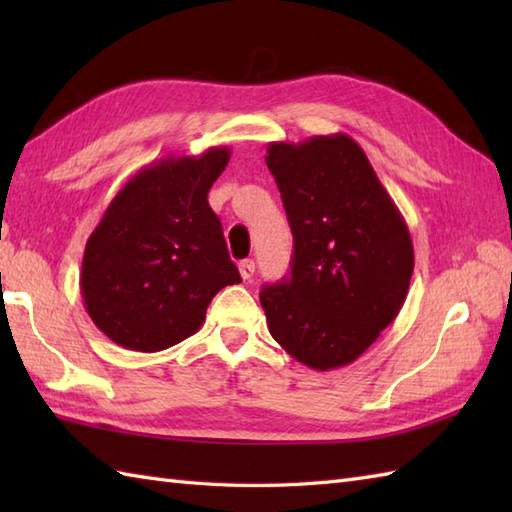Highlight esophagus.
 <instances>
[{"mask_svg": "<svg viewBox=\"0 0 512 512\" xmlns=\"http://www.w3.org/2000/svg\"><path fill=\"white\" fill-rule=\"evenodd\" d=\"M239 275H242L244 281H250L255 275V262L253 259H244V262H239Z\"/></svg>", "mask_w": 512, "mask_h": 512, "instance_id": "obj_1", "label": "esophagus"}]
</instances>
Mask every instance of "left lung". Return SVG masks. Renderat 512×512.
Instances as JSON below:
<instances>
[{
  "instance_id": "8db88e82",
  "label": "left lung",
  "mask_w": 512,
  "mask_h": 512,
  "mask_svg": "<svg viewBox=\"0 0 512 512\" xmlns=\"http://www.w3.org/2000/svg\"><path fill=\"white\" fill-rule=\"evenodd\" d=\"M266 151L295 237L290 279L259 295L268 330L317 372L350 365L407 299V222L347 134L270 143Z\"/></svg>"
}]
</instances>
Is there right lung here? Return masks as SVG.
<instances>
[{
  "instance_id": "obj_1",
  "label": "right lung",
  "mask_w": 512,
  "mask_h": 512,
  "mask_svg": "<svg viewBox=\"0 0 512 512\" xmlns=\"http://www.w3.org/2000/svg\"><path fill=\"white\" fill-rule=\"evenodd\" d=\"M231 149L167 156L136 171L85 244L81 297L107 339L160 352L198 332L211 299L242 281L209 206Z\"/></svg>"
}]
</instances>
